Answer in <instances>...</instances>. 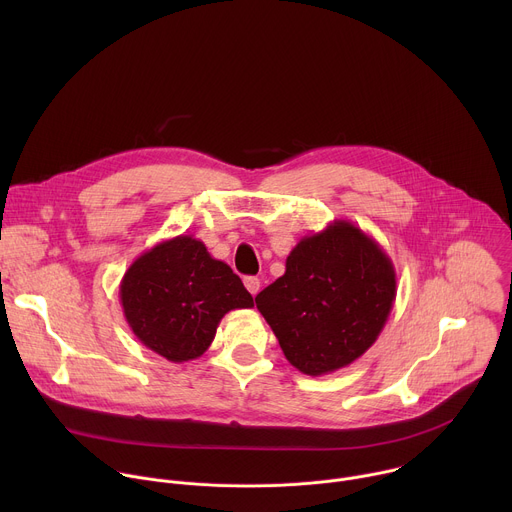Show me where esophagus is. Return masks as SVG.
<instances>
[{
  "instance_id": "34e87169",
  "label": "esophagus",
  "mask_w": 512,
  "mask_h": 512,
  "mask_svg": "<svg viewBox=\"0 0 512 512\" xmlns=\"http://www.w3.org/2000/svg\"><path fill=\"white\" fill-rule=\"evenodd\" d=\"M243 283H245V287H247V291H249L251 296H257V294H259V287H261L259 277H255V275H247V277L243 279Z\"/></svg>"
}]
</instances>
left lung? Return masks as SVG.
<instances>
[{"label": "left lung", "instance_id": "8db88e82", "mask_svg": "<svg viewBox=\"0 0 512 512\" xmlns=\"http://www.w3.org/2000/svg\"><path fill=\"white\" fill-rule=\"evenodd\" d=\"M395 296V267L381 245L350 221H334L291 249L285 273L255 304L289 364L320 377L377 342Z\"/></svg>", "mask_w": 512, "mask_h": 512}]
</instances>
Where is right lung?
I'll use <instances>...</instances> for the list:
<instances>
[{"mask_svg":"<svg viewBox=\"0 0 512 512\" xmlns=\"http://www.w3.org/2000/svg\"><path fill=\"white\" fill-rule=\"evenodd\" d=\"M119 298L137 340L170 362L202 356L227 312L253 308L239 275L190 235L141 253L121 279Z\"/></svg>","mask_w":512,"mask_h":512,"instance_id":"1","label":"right lung"}]
</instances>
